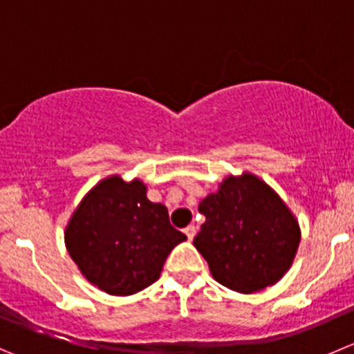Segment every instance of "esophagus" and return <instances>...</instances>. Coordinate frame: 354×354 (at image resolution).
<instances>
[{
  "mask_svg": "<svg viewBox=\"0 0 354 354\" xmlns=\"http://www.w3.org/2000/svg\"><path fill=\"white\" fill-rule=\"evenodd\" d=\"M184 233H186L187 240H189V241H193L194 234H196V227H194V225H187L186 230H184Z\"/></svg>",
  "mask_w": 354,
  "mask_h": 354,
  "instance_id": "34e87169",
  "label": "esophagus"
}]
</instances>
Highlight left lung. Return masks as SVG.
Segmentation results:
<instances>
[{"mask_svg":"<svg viewBox=\"0 0 354 354\" xmlns=\"http://www.w3.org/2000/svg\"><path fill=\"white\" fill-rule=\"evenodd\" d=\"M198 210L205 224L193 245L221 285L255 294L290 269L301 243L299 221L261 177L227 175Z\"/></svg>","mask_w":354,"mask_h":354,"instance_id":"8db88e82","label":"left lung"}]
</instances>
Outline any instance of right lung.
<instances>
[{
  "mask_svg": "<svg viewBox=\"0 0 354 354\" xmlns=\"http://www.w3.org/2000/svg\"><path fill=\"white\" fill-rule=\"evenodd\" d=\"M186 234L171 227L165 205L147 200L140 179L109 175L83 196L64 231L74 264L93 287L132 295L153 285Z\"/></svg>",
  "mask_w": 354,
  "mask_h": 354,
  "instance_id": "obj_1",
  "label": "right lung"
}]
</instances>
